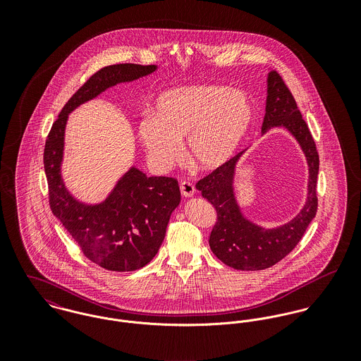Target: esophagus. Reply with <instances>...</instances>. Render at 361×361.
<instances>
[{"mask_svg":"<svg viewBox=\"0 0 361 361\" xmlns=\"http://www.w3.org/2000/svg\"><path fill=\"white\" fill-rule=\"evenodd\" d=\"M179 188H180V192H182V195L185 197H192L195 195V192H196L195 185L192 182H189V180H183Z\"/></svg>","mask_w":361,"mask_h":361,"instance_id":"obj_1","label":"esophagus"}]
</instances>
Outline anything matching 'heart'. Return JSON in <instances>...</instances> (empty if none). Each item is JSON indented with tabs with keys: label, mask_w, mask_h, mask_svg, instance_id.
I'll return each mask as SVG.
<instances>
[{
	"label": "heart",
	"mask_w": 361,
	"mask_h": 361,
	"mask_svg": "<svg viewBox=\"0 0 361 361\" xmlns=\"http://www.w3.org/2000/svg\"><path fill=\"white\" fill-rule=\"evenodd\" d=\"M255 118L250 96L218 85L171 89L155 102L154 114L137 122V136L157 169H169L180 157L199 168L214 169L236 153Z\"/></svg>",
	"instance_id": "b5f03b06"
}]
</instances>
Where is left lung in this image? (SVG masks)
I'll return each mask as SVG.
<instances>
[{"instance_id": "1", "label": "left lung", "mask_w": 361, "mask_h": 361, "mask_svg": "<svg viewBox=\"0 0 361 361\" xmlns=\"http://www.w3.org/2000/svg\"><path fill=\"white\" fill-rule=\"evenodd\" d=\"M262 133L271 128H286L299 142L309 164V195L303 209L288 224L264 229L246 219L233 192L235 166L243 154L238 153L196 183L216 211V222L209 235L212 253L228 267L242 271L265 269L286 257L303 238L317 214V178L319 158L309 126L283 79L276 71L268 73Z\"/></svg>"}]
</instances>
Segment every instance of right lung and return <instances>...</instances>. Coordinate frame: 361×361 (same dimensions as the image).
Returning <instances> with one entry per match:
<instances>
[{"label": "right lung", "instance_id": "add662e5", "mask_svg": "<svg viewBox=\"0 0 361 361\" xmlns=\"http://www.w3.org/2000/svg\"><path fill=\"white\" fill-rule=\"evenodd\" d=\"M155 65L116 63L97 71L61 109L44 147V171L52 214L83 255L108 271H135L159 249L172 211L180 202L178 180L146 176L130 168L103 203L89 206L71 196L61 178L68 115L108 87L153 73Z\"/></svg>", "mask_w": 361, "mask_h": 361}]
</instances>
